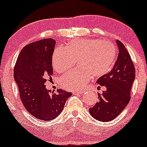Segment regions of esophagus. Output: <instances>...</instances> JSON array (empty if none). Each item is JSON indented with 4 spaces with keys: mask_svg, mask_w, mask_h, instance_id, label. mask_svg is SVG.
<instances>
[{
    "mask_svg": "<svg viewBox=\"0 0 147 147\" xmlns=\"http://www.w3.org/2000/svg\"><path fill=\"white\" fill-rule=\"evenodd\" d=\"M83 92V91H74L73 94H82Z\"/></svg>",
    "mask_w": 147,
    "mask_h": 147,
    "instance_id": "obj_1",
    "label": "esophagus"
}]
</instances>
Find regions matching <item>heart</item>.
<instances>
[{"instance_id": "b5f03b06", "label": "heart", "mask_w": 147, "mask_h": 147, "mask_svg": "<svg viewBox=\"0 0 147 147\" xmlns=\"http://www.w3.org/2000/svg\"><path fill=\"white\" fill-rule=\"evenodd\" d=\"M114 45L100 39H77L72 40L65 49L58 47L54 51L52 64L58 73L68 70L78 61V68L64 74L60 84L67 90H78L91 80L102 76L110 70L116 58Z\"/></svg>"}]
</instances>
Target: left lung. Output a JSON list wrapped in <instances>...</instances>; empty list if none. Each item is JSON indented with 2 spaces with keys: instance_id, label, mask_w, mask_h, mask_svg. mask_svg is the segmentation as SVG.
Segmentation results:
<instances>
[{
  "instance_id": "left-lung-1",
  "label": "left lung",
  "mask_w": 147,
  "mask_h": 147,
  "mask_svg": "<svg viewBox=\"0 0 147 147\" xmlns=\"http://www.w3.org/2000/svg\"><path fill=\"white\" fill-rule=\"evenodd\" d=\"M116 42L119 54L113 69L96 81L107 89L102 94H98V101L89 108L90 114L101 121L116 118L127 105L135 77V68L129 54L122 42L118 40Z\"/></svg>"
}]
</instances>
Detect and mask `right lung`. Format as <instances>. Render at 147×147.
Listing matches in <instances>:
<instances>
[{
    "mask_svg": "<svg viewBox=\"0 0 147 147\" xmlns=\"http://www.w3.org/2000/svg\"><path fill=\"white\" fill-rule=\"evenodd\" d=\"M56 42L45 39L29 44L20 52L13 69L22 102L36 118L51 121L64 109L71 92L62 89L47 91V81L53 74L52 58Z\"/></svg>",
    "mask_w": 147,
    "mask_h": 147,
    "instance_id": "obj_1",
    "label": "right lung"
}]
</instances>
